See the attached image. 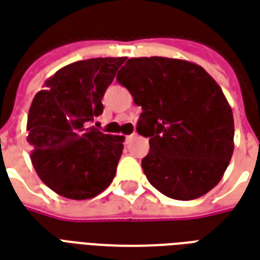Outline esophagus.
I'll list each match as a JSON object with an SVG mask.
<instances>
[{"label": "esophagus", "mask_w": 260, "mask_h": 260, "mask_svg": "<svg viewBox=\"0 0 260 260\" xmlns=\"http://www.w3.org/2000/svg\"><path fill=\"white\" fill-rule=\"evenodd\" d=\"M135 135H136V134H132V135H128V136H126V142L132 141V139L135 138Z\"/></svg>", "instance_id": "esophagus-1"}]
</instances>
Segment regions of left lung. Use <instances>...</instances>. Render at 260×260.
<instances>
[{
    "label": "left lung",
    "mask_w": 260,
    "mask_h": 260,
    "mask_svg": "<svg viewBox=\"0 0 260 260\" xmlns=\"http://www.w3.org/2000/svg\"><path fill=\"white\" fill-rule=\"evenodd\" d=\"M117 80L143 110L136 131L149 138V182L177 201L217 185L234 152L233 111L217 82L199 65L166 57L128 59Z\"/></svg>",
    "instance_id": "left-lung-1"
}]
</instances>
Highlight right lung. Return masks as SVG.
Instances as JSON below:
<instances>
[{
  "label": "right lung",
  "mask_w": 260,
  "mask_h": 260,
  "mask_svg": "<svg viewBox=\"0 0 260 260\" xmlns=\"http://www.w3.org/2000/svg\"><path fill=\"white\" fill-rule=\"evenodd\" d=\"M125 57L69 64L44 82L31 102L27 142L37 175L55 193L83 201L113 182L124 136L87 128L103 113L102 99Z\"/></svg>",
  "instance_id": "1"
}]
</instances>
